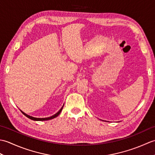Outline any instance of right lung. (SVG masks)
Returning a JSON list of instances; mask_svg holds the SVG:
<instances>
[{
	"label": "right lung",
	"mask_w": 155,
	"mask_h": 155,
	"mask_svg": "<svg viewBox=\"0 0 155 155\" xmlns=\"http://www.w3.org/2000/svg\"><path fill=\"white\" fill-rule=\"evenodd\" d=\"M64 106V105H63ZM63 106L62 107V108H61L60 110H59V111L58 112H57V113H56L55 114H54V115H52V116H51V117H47V118H35V117H31V116H30V115H28V114H27L26 113H25L24 112H22V110H21V112L22 113V114H24V115H25L26 117H28V118H30V119H31V120H37V121H42V120H51V119H52V118H55V117H58L59 114H60V113H61V112L62 111V108H63Z\"/></svg>",
	"instance_id": "right-lung-1"
}]
</instances>
